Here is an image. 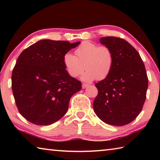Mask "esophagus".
Here are the masks:
<instances>
[{"label":"esophagus","instance_id":"1","mask_svg":"<svg viewBox=\"0 0 160 160\" xmlns=\"http://www.w3.org/2000/svg\"><path fill=\"white\" fill-rule=\"evenodd\" d=\"M88 86H89L88 84H86V83H82V88L83 89H85V88H88Z\"/></svg>","mask_w":160,"mask_h":160}]
</instances>
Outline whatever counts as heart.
Masks as SVG:
<instances>
[{"label": "heart", "instance_id": "1", "mask_svg": "<svg viewBox=\"0 0 160 160\" xmlns=\"http://www.w3.org/2000/svg\"><path fill=\"white\" fill-rule=\"evenodd\" d=\"M75 56L66 53L63 58V65L70 76L76 78L87 69L82 80L92 81L103 80L109 75L113 63V56L109 48L95 43L85 41L75 51Z\"/></svg>", "mask_w": 160, "mask_h": 160}]
</instances>
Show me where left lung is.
<instances>
[{
  "mask_svg": "<svg viewBox=\"0 0 160 160\" xmlns=\"http://www.w3.org/2000/svg\"><path fill=\"white\" fill-rule=\"evenodd\" d=\"M99 42L112 51L113 63L109 75L95 84L98 94L94 111L107 124L126 125L139 115L145 101L148 78L145 65L135 48L121 38L102 37Z\"/></svg>",
  "mask_w": 160,
  "mask_h": 160,
  "instance_id": "obj_1",
  "label": "left lung"
}]
</instances>
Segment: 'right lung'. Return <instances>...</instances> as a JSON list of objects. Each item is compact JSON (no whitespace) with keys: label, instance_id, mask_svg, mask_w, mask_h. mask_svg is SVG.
I'll return each instance as SVG.
<instances>
[{"label":"right lung","instance_id":"add662e5","mask_svg":"<svg viewBox=\"0 0 160 160\" xmlns=\"http://www.w3.org/2000/svg\"><path fill=\"white\" fill-rule=\"evenodd\" d=\"M80 44L43 39L19 56L12 73V90L20 114L39 126L58 121L66 114L81 82L68 74L63 58Z\"/></svg>","mask_w":160,"mask_h":160}]
</instances>
